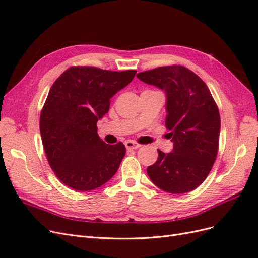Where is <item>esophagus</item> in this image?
Wrapping results in <instances>:
<instances>
[{
    "label": "esophagus",
    "instance_id": "34e87169",
    "mask_svg": "<svg viewBox=\"0 0 258 258\" xmlns=\"http://www.w3.org/2000/svg\"><path fill=\"white\" fill-rule=\"evenodd\" d=\"M124 145H126L127 150H137V148H139L140 146H141L139 143L134 142V141H127L126 143H124Z\"/></svg>",
    "mask_w": 258,
    "mask_h": 258
}]
</instances>
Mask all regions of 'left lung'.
<instances>
[{
    "instance_id": "obj_1",
    "label": "left lung",
    "mask_w": 258,
    "mask_h": 258,
    "mask_svg": "<svg viewBox=\"0 0 258 258\" xmlns=\"http://www.w3.org/2000/svg\"><path fill=\"white\" fill-rule=\"evenodd\" d=\"M137 77L165 90L166 127L173 142L171 153L158 150L147 174L167 192L191 191L207 178L216 159L221 117L215 101L206 83L182 66L156 68Z\"/></svg>"
}]
</instances>
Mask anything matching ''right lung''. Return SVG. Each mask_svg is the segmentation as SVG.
I'll return each mask as SVG.
<instances>
[{
    "label": "right lung",
    "mask_w": 258,
    "mask_h": 258,
    "mask_svg": "<svg viewBox=\"0 0 258 258\" xmlns=\"http://www.w3.org/2000/svg\"><path fill=\"white\" fill-rule=\"evenodd\" d=\"M136 73L71 67L51 86L41 112L40 131L50 168L70 188L96 189L118 170L126 147L121 142L104 143L97 134V122L110 110L111 98Z\"/></svg>",
    "instance_id": "1"
}]
</instances>
